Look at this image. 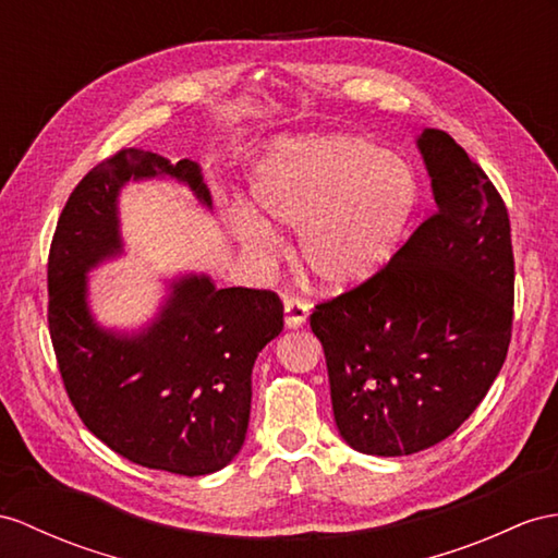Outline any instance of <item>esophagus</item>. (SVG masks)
I'll use <instances>...</instances> for the list:
<instances>
[{
	"mask_svg": "<svg viewBox=\"0 0 558 558\" xmlns=\"http://www.w3.org/2000/svg\"><path fill=\"white\" fill-rule=\"evenodd\" d=\"M283 312H287L283 322H287L289 329H301V326L310 317V305L303 301V298L289 295V298H283Z\"/></svg>",
	"mask_w": 558,
	"mask_h": 558,
	"instance_id": "obj_1",
	"label": "esophagus"
}]
</instances>
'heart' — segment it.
Here are the masks:
<instances>
[{
	"label": "heart",
	"instance_id": "obj_1",
	"mask_svg": "<svg viewBox=\"0 0 558 558\" xmlns=\"http://www.w3.org/2000/svg\"><path fill=\"white\" fill-rule=\"evenodd\" d=\"M251 196L260 213L298 227V257L319 287L343 291L374 277L396 255L418 203L404 160L355 134L279 140L255 162ZM239 203L227 227L253 263H269L279 234Z\"/></svg>",
	"mask_w": 558,
	"mask_h": 558
}]
</instances>
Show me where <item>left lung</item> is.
Here are the masks:
<instances>
[{"mask_svg":"<svg viewBox=\"0 0 558 558\" xmlns=\"http://www.w3.org/2000/svg\"><path fill=\"white\" fill-rule=\"evenodd\" d=\"M416 146L436 213L381 271L310 317L338 433L376 457L414 454L452 436L487 396L511 341L505 201L447 132L428 128Z\"/></svg>","mask_w":558,"mask_h":558,"instance_id":"1","label":"left lung"}]
</instances>
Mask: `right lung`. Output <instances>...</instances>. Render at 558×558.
Listing matches in <instances>:
<instances>
[{"instance_id":"obj_1","label":"right lung","mask_w":558,"mask_h":558,"mask_svg":"<svg viewBox=\"0 0 558 558\" xmlns=\"http://www.w3.org/2000/svg\"><path fill=\"white\" fill-rule=\"evenodd\" d=\"M162 177L213 208L198 162L144 148H122L75 186L49 251V333L68 398L94 436L140 466L206 475L241 452L253 364L281 333L283 305L271 291L182 275L140 331L94 319L87 275L122 255L120 189Z\"/></svg>"}]
</instances>
